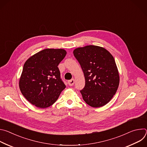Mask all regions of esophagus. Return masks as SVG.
Wrapping results in <instances>:
<instances>
[{
  "label": "esophagus",
  "mask_w": 147,
  "mask_h": 147,
  "mask_svg": "<svg viewBox=\"0 0 147 147\" xmlns=\"http://www.w3.org/2000/svg\"><path fill=\"white\" fill-rule=\"evenodd\" d=\"M74 82H75L74 79H71V80L68 81V84H69L70 86H72L74 85Z\"/></svg>",
  "instance_id": "1"
}]
</instances>
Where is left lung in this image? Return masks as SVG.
<instances>
[{
	"mask_svg": "<svg viewBox=\"0 0 147 147\" xmlns=\"http://www.w3.org/2000/svg\"><path fill=\"white\" fill-rule=\"evenodd\" d=\"M73 54L85 77V87L80 91L84 100L93 108L105 105L119 85L120 77L114 57L108 50L96 45L76 48Z\"/></svg>",
	"mask_w": 147,
	"mask_h": 147,
	"instance_id": "1",
	"label": "left lung"
}]
</instances>
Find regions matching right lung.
<instances>
[{
  "label": "right lung",
  "instance_id": "right-lung-1",
  "mask_svg": "<svg viewBox=\"0 0 147 147\" xmlns=\"http://www.w3.org/2000/svg\"><path fill=\"white\" fill-rule=\"evenodd\" d=\"M67 52L63 49H45L29 57L19 80L23 96L37 108H47L57 100L66 86L58 68Z\"/></svg>",
  "mask_w": 147,
  "mask_h": 147
}]
</instances>
